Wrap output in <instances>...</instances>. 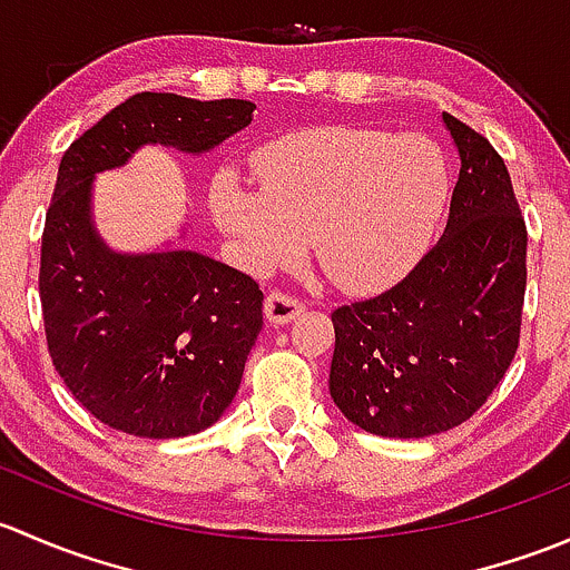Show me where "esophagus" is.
<instances>
[{
    "label": "esophagus",
    "instance_id": "obj_1",
    "mask_svg": "<svg viewBox=\"0 0 570 570\" xmlns=\"http://www.w3.org/2000/svg\"><path fill=\"white\" fill-rule=\"evenodd\" d=\"M264 314H267L269 325H289L303 314V303L297 297L286 295V292H273L264 301Z\"/></svg>",
    "mask_w": 570,
    "mask_h": 570
}]
</instances>
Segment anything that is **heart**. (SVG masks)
Returning a JSON list of instances; mask_svg holds the SVG:
<instances>
[{
  "label": "heart",
  "mask_w": 570,
  "mask_h": 570,
  "mask_svg": "<svg viewBox=\"0 0 570 570\" xmlns=\"http://www.w3.org/2000/svg\"><path fill=\"white\" fill-rule=\"evenodd\" d=\"M262 187L234 170L212 181L215 223L250 273L295 262L312 237L322 273L366 295L411 273L450 195L441 148L370 126H314L253 154Z\"/></svg>",
  "instance_id": "1"
}]
</instances>
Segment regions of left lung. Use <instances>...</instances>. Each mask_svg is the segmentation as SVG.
<instances>
[{"mask_svg":"<svg viewBox=\"0 0 570 570\" xmlns=\"http://www.w3.org/2000/svg\"><path fill=\"white\" fill-rule=\"evenodd\" d=\"M461 154L450 220L383 295L331 314V396L355 428L428 439L474 416L508 372L521 333L527 226L504 159L444 112Z\"/></svg>","mask_w":570,"mask_h":570,"instance_id":"8db88e82","label":"left lung"}]
</instances>
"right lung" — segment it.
Masks as SVG:
<instances>
[{"label": "right lung", "instance_id": "add662e5", "mask_svg": "<svg viewBox=\"0 0 570 570\" xmlns=\"http://www.w3.org/2000/svg\"><path fill=\"white\" fill-rule=\"evenodd\" d=\"M253 109L137 94L62 154L40 243L46 342L68 392L120 433L181 439L212 428L243 381L264 295L250 275L204 253L109 248L94 223V178L157 142L212 151Z\"/></svg>", "mask_w": 570, "mask_h": 570}]
</instances>
